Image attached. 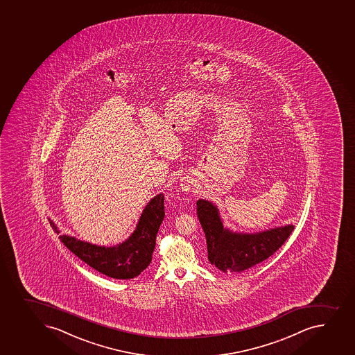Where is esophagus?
I'll return each instance as SVG.
<instances>
[{
    "instance_id": "obj_1",
    "label": "esophagus",
    "mask_w": 355,
    "mask_h": 355,
    "mask_svg": "<svg viewBox=\"0 0 355 355\" xmlns=\"http://www.w3.org/2000/svg\"><path fill=\"white\" fill-rule=\"evenodd\" d=\"M183 187H184V189H187V184H184Z\"/></svg>"
}]
</instances>
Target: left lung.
<instances>
[{"mask_svg":"<svg viewBox=\"0 0 355 355\" xmlns=\"http://www.w3.org/2000/svg\"><path fill=\"white\" fill-rule=\"evenodd\" d=\"M197 214L207 242L208 260L225 273L243 272L277 252L294 225L254 234L234 232L223 227L218 209L208 200L197 201Z\"/></svg>","mask_w":355,"mask_h":355,"instance_id":"1","label":"left lung"}]
</instances>
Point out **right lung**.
Returning <instances> with one entry per match:
<instances>
[{
    "instance_id": "add662e5",
    "label": "right lung",
    "mask_w": 355,
    "mask_h": 355,
    "mask_svg": "<svg viewBox=\"0 0 355 355\" xmlns=\"http://www.w3.org/2000/svg\"><path fill=\"white\" fill-rule=\"evenodd\" d=\"M164 218V196L158 194L146 206L130 239L116 246H98L71 236H59L64 245L89 266L113 279H133L151 263L156 236ZM55 232L59 230L49 222Z\"/></svg>"
}]
</instances>
